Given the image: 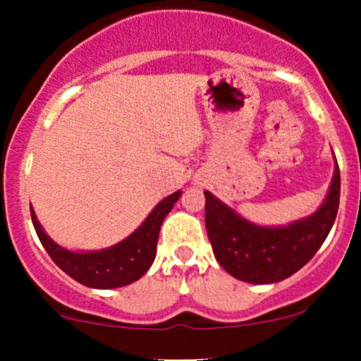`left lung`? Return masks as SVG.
<instances>
[{
	"label": "left lung",
	"instance_id": "obj_1",
	"mask_svg": "<svg viewBox=\"0 0 361 361\" xmlns=\"http://www.w3.org/2000/svg\"><path fill=\"white\" fill-rule=\"evenodd\" d=\"M204 195L207 237L218 263L244 282L275 283L301 270L327 238L339 209V166L336 161L331 188L317 212L287 226L254 225L211 192Z\"/></svg>",
	"mask_w": 361,
	"mask_h": 361
}]
</instances>
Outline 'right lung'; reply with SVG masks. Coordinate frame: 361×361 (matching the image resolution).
<instances>
[{
  "label": "right lung",
  "instance_id": "add662e5",
  "mask_svg": "<svg viewBox=\"0 0 361 361\" xmlns=\"http://www.w3.org/2000/svg\"><path fill=\"white\" fill-rule=\"evenodd\" d=\"M180 197L181 190H178L161 200L145 221L123 242L90 252H72L60 247L41 228L32 207L30 216L41 244L60 270L91 289H116L136 282L152 267L157 252V238L162 221Z\"/></svg>",
  "mask_w": 361,
  "mask_h": 361
}]
</instances>
